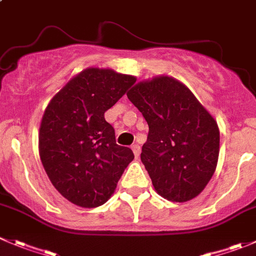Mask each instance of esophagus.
Returning <instances> with one entry per match:
<instances>
[{
    "mask_svg": "<svg viewBox=\"0 0 256 256\" xmlns=\"http://www.w3.org/2000/svg\"><path fill=\"white\" fill-rule=\"evenodd\" d=\"M131 148H132V151H134V155H135V158H138V156H140V146L138 145V144H135V145H132L131 146Z\"/></svg>",
    "mask_w": 256,
    "mask_h": 256,
    "instance_id": "obj_1",
    "label": "esophagus"
}]
</instances>
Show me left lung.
Returning <instances> with one entry per match:
<instances>
[{
	"label": "left lung",
	"mask_w": 256,
	"mask_h": 256,
	"mask_svg": "<svg viewBox=\"0 0 256 256\" xmlns=\"http://www.w3.org/2000/svg\"><path fill=\"white\" fill-rule=\"evenodd\" d=\"M128 98L148 125L141 161L156 192L172 202L196 198L218 165L216 120L188 86L171 76L138 82Z\"/></svg>",
	"instance_id": "obj_1"
}]
</instances>
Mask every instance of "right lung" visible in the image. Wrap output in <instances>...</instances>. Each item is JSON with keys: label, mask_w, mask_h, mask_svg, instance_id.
I'll use <instances>...</instances> for the list:
<instances>
[{"label": "right lung", "mask_w": 256, "mask_h": 256, "mask_svg": "<svg viewBox=\"0 0 256 256\" xmlns=\"http://www.w3.org/2000/svg\"><path fill=\"white\" fill-rule=\"evenodd\" d=\"M136 81L111 68H88L74 76L47 105L38 132V152L52 185L81 208L101 206L134 160L131 148L116 144L105 120Z\"/></svg>", "instance_id": "obj_1"}]
</instances>
